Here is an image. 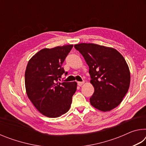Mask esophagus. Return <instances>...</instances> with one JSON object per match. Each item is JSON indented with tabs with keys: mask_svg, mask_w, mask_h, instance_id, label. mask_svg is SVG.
<instances>
[{
	"mask_svg": "<svg viewBox=\"0 0 146 146\" xmlns=\"http://www.w3.org/2000/svg\"><path fill=\"white\" fill-rule=\"evenodd\" d=\"M84 83V81H83V82H77V85L78 86H81Z\"/></svg>",
	"mask_w": 146,
	"mask_h": 146,
	"instance_id": "obj_1",
	"label": "esophagus"
}]
</instances>
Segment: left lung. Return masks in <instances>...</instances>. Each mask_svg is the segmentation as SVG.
Instances as JSON below:
<instances>
[{"mask_svg":"<svg viewBox=\"0 0 146 146\" xmlns=\"http://www.w3.org/2000/svg\"><path fill=\"white\" fill-rule=\"evenodd\" d=\"M89 66L95 91L90 97L94 108L108 111L120 104L130 84V72L123 56L115 49L95 44H75Z\"/></svg>","mask_w":146,"mask_h":146,"instance_id":"obj_1","label":"left lung"}]
</instances>
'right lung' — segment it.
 <instances>
[{
  "label": "right lung",
  "mask_w": 146,
  "mask_h": 146,
  "mask_svg": "<svg viewBox=\"0 0 146 146\" xmlns=\"http://www.w3.org/2000/svg\"><path fill=\"white\" fill-rule=\"evenodd\" d=\"M73 45L42 49L27 65L25 72L26 93L39 112L56 118L67 113L76 90V82H60L62 75H68L62 68Z\"/></svg>",
  "instance_id": "add662e5"
}]
</instances>
